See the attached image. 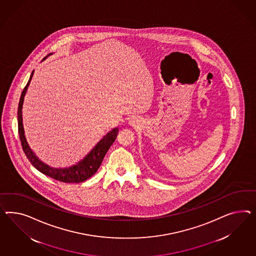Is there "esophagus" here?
Returning a JSON list of instances; mask_svg holds the SVG:
<instances>
[{
    "instance_id": "esophagus-1",
    "label": "esophagus",
    "mask_w": 256,
    "mask_h": 256,
    "mask_svg": "<svg viewBox=\"0 0 256 256\" xmlns=\"http://www.w3.org/2000/svg\"><path fill=\"white\" fill-rule=\"evenodd\" d=\"M130 124H134V120H132V121H130Z\"/></svg>"
}]
</instances>
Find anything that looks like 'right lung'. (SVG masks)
Returning a JSON list of instances; mask_svg holds the SVG:
<instances>
[{
  "label": "right lung",
  "instance_id": "1",
  "mask_svg": "<svg viewBox=\"0 0 256 256\" xmlns=\"http://www.w3.org/2000/svg\"><path fill=\"white\" fill-rule=\"evenodd\" d=\"M32 76H34V70L30 74L28 83L21 93L20 100L18 104V134H20L23 151L25 152L28 161L32 163V165L34 166L35 168H37L42 174L51 177L52 179H55L62 182H67V184L70 182L77 184V182H82L88 180L91 176H93L95 173L97 172L98 168L102 165V162L104 160L106 152H108L110 146L114 144V142L118 137V128H114L107 135H105L104 138H102V140L93 148V150L83 160H81L74 166L65 168H54L44 164L28 147V142L24 135V128H23V123H22V106L24 102V96L28 90V84L30 83Z\"/></svg>",
  "mask_w": 256,
  "mask_h": 256
}]
</instances>
